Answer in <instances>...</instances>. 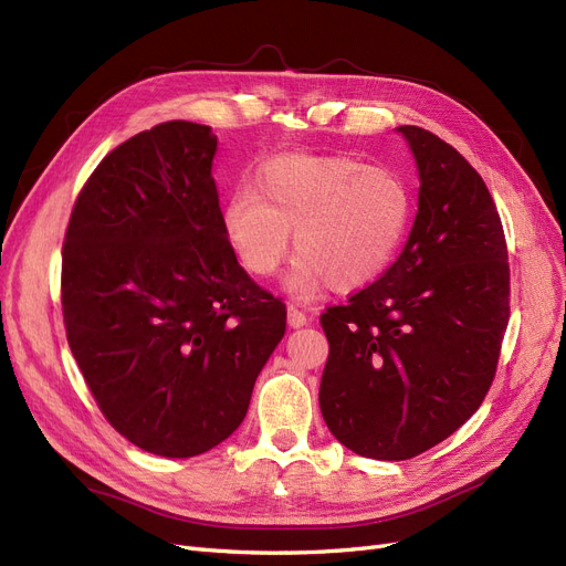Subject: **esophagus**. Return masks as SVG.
Segmentation results:
<instances>
[{
  "label": "esophagus",
  "mask_w": 566,
  "mask_h": 566,
  "mask_svg": "<svg viewBox=\"0 0 566 566\" xmlns=\"http://www.w3.org/2000/svg\"><path fill=\"white\" fill-rule=\"evenodd\" d=\"M287 323H290V328H302V325L310 323V316H306L304 312H300L297 306L290 304L287 306Z\"/></svg>",
  "instance_id": "34e87169"
}]
</instances>
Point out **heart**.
Wrapping results in <instances>:
<instances>
[{"label": "heart", "instance_id": "heart-1", "mask_svg": "<svg viewBox=\"0 0 566 566\" xmlns=\"http://www.w3.org/2000/svg\"><path fill=\"white\" fill-rule=\"evenodd\" d=\"M410 219L406 181L382 165L347 156H283L241 186L224 205V231L254 279L276 273L293 245L300 254L287 287L314 300L364 287L397 254Z\"/></svg>", "mask_w": 566, "mask_h": 566}]
</instances>
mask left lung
I'll return each mask as SVG.
<instances>
[{"label": "left lung", "instance_id": "obj_1", "mask_svg": "<svg viewBox=\"0 0 566 566\" xmlns=\"http://www.w3.org/2000/svg\"><path fill=\"white\" fill-rule=\"evenodd\" d=\"M420 169L401 254L347 304L328 306L318 403L358 455L408 460L482 406L510 318V264L484 179L437 134L403 125Z\"/></svg>", "mask_w": 566, "mask_h": 566}]
</instances>
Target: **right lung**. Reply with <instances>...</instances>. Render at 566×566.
<instances>
[{
    "mask_svg": "<svg viewBox=\"0 0 566 566\" xmlns=\"http://www.w3.org/2000/svg\"><path fill=\"white\" fill-rule=\"evenodd\" d=\"M212 127L169 119L113 148L63 238L65 337L134 447L214 449L243 422L285 304L238 264L212 179Z\"/></svg>",
    "mask_w": 566,
    "mask_h": 566,
    "instance_id": "right-lung-1",
    "label": "right lung"
}]
</instances>
